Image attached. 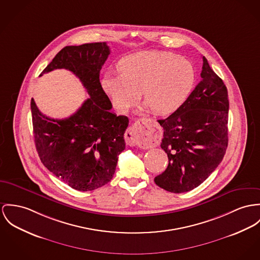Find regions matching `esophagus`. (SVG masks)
Instances as JSON below:
<instances>
[{"label":"esophagus","instance_id":"1","mask_svg":"<svg viewBox=\"0 0 260 260\" xmlns=\"http://www.w3.org/2000/svg\"><path fill=\"white\" fill-rule=\"evenodd\" d=\"M156 121L152 119H147V118H142L137 120L132 126L128 127V129L125 133L124 139L127 145L129 146H136L138 143V135L141 132H145V128L150 125L154 124Z\"/></svg>","mask_w":260,"mask_h":260}]
</instances>
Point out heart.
Returning a JSON list of instances; mask_svg holds the SVG:
<instances>
[{"instance_id":"b5f03b06","label":"heart","mask_w":260,"mask_h":260,"mask_svg":"<svg viewBox=\"0 0 260 260\" xmlns=\"http://www.w3.org/2000/svg\"><path fill=\"white\" fill-rule=\"evenodd\" d=\"M120 74L107 73L102 87L114 107L126 112L141 98L157 116L174 113L188 98L195 82L187 60L160 50H144L124 56L118 63Z\"/></svg>"}]
</instances>
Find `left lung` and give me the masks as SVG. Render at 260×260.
<instances>
[{
    "instance_id": "left-lung-1",
    "label": "left lung",
    "mask_w": 260,
    "mask_h": 260,
    "mask_svg": "<svg viewBox=\"0 0 260 260\" xmlns=\"http://www.w3.org/2000/svg\"><path fill=\"white\" fill-rule=\"evenodd\" d=\"M200 83L165 120L161 148L168 166L154 181L171 193L198 187L221 162L228 147L229 97L222 80L203 56Z\"/></svg>"
}]
</instances>
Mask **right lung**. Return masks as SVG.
Here are the masks:
<instances>
[{
  "label": "right lung",
  "mask_w": 260,
  "mask_h": 260,
  "mask_svg": "<svg viewBox=\"0 0 260 260\" xmlns=\"http://www.w3.org/2000/svg\"><path fill=\"white\" fill-rule=\"evenodd\" d=\"M106 42L65 46L40 74L54 69L71 71L90 98L69 118L43 115L31 99L36 147L43 165L78 191H92L109 183L125 148V116L111 112L112 103L102 88L100 71L110 54Z\"/></svg>",
  "instance_id": "add662e5"
}]
</instances>
